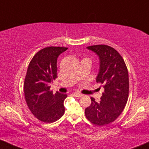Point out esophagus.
<instances>
[{
  "mask_svg": "<svg viewBox=\"0 0 149 149\" xmlns=\"http://www.w3.org/2000/svg\"><path fill=\"white\" fill-rule=\"evenodd\" d=\"M73 95H74V96H76V97H81L82 96H83V95H82V94L78 93V92H76V93H73Z\"/></svg>",
  "mask_w": 149,
  "mask_h": 149,
  "instance_id": "esophagus-1",
  "label": "esophagus"
}]
</instances>
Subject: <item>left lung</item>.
I'll return each instance as SVG.
<instances>
[{
  "instance_id": "8db88e82",
  "label": "left lung",
  "mask_w": 149,
  "mask_h": 149,
  "mask_svg": "<svg viewBox=\"0 0 149 149\" xmlns=\"http://www.w3.org/2000/svg\"><path fill=\"white\" fill-rule=\"evenodd\" d=\"M100 59L96 78L104 89L100 102L91 97V104L85 109L86 118L92 123L103 126L113 122L123 112L129 95V76L125 63L115 49L105 45L87 47Z\"/></svg>"
}]
</instances>
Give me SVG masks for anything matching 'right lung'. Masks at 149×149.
Here are the masks:
<instances>
[{"instance_id":"right-lung-1","label":"right lung","mask_w":149,"mask_h":149,"mask_svg":"<svg viewBox=\"0 0 149 149\" xmlns=\"http://www.w3.org/2000/svg\"><path fill=\"white\" fill-rule=\"evenodd\" d=\"M68 48L47 47L40 49L30 61L25 77L24 96L29 109L36 118L53 123L64 113L66 94L50 91V84L57 77V58Z\"/></svg>"}]
</instances>
